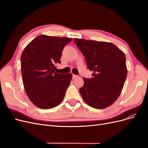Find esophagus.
<instances>
[{"label": "esophagus", "mask_w": 148, "mask_h": 148, "mask_svg": "<svg viewBox=\"0 0 148 148\" xmlns=\"http://www.w3.org/2000/svg\"><path fill=\"white\" fill-rule=\"evenodd\" d=\"M77 77H78V75H73V79H75V78H77Z\"/></svg>", "instance_id": "34e87169"}]
</instances>
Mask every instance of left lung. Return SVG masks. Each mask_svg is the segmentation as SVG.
Here are the masks:
<instances>
[{"instance_id": "left-lung-1", "label": "left lung", "mask_w": 148, "mask_h": 148, "mask_svg": "<svg viewBox=\"0 0 148 148\" xmlns=\"http://www.w3.org/2000/svg\"><path fill=\"white\" fill-rule=\"evenodd\" d=\"M74 41L92 71L91 78H83L79 92L93 108L105 109L118 99L127 78L125 53L111 42L75 38Z\"/></svg>"}]
</instances>
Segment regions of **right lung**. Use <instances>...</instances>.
Wrapping results in <instances>:
<instances>
[{
	"label": "right lung",
	"instance_id": "obj_1",
	"mask_svg": "<svg viewBox=\"0 0 148 148\" xmlns=\"http://www.w3.org/2000/svg\"><path fill=\"white\" fill-rule=\"evenodd\" d=\"M72 38L39 35L21 56L23 83L29 100L40 109H49L63 101L72 74L55 72L65 45Z\"/></svg>",
	"mask_w": 148,
	"mask_h": 148
}]
</instances>
